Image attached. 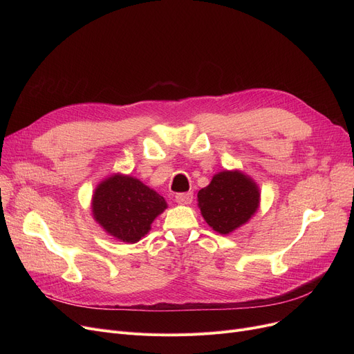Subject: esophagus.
<instances>
[{"instance_id": "obj_1", "label": "esophagus", "mask_w": 354, "mask_h": 354, "mask_svg": "<svg viewBox=\"0 0 354 354\" xmlns=\"http://www.w3.org/2000/svg\"><path fill=\"white\" fill-rule=\"evenodd\" d=\"M194 199V194L192 192H182V194H178L175 196V201L178 203H180V205H189V203L192 202Z\"/></svg>"}]
</instances>
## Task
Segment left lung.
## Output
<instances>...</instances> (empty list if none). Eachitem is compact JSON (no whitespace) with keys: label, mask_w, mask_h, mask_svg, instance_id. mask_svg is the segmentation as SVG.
Returning a JSON list of instances; mask_svg holds the SVG:
<instances>
[{"label":"left lung","mask_w":354,"mask_h":354,"mask_svg":"<svg viewBox=\"0 0 354 354\" xmlns=\"http://www.w3.org/2000/svg\"><path fill=\"white\" fill-rule=\"evenodd\" d=\"M198 207L214 231L227 235L247 224L257 212L259 189L243 172L224 171L198 192Z\"/></svg>","instance_id":"1"}]
</instances>
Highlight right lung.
I'll return each mask as SVG.
<instances>
[{
	"label": "right lung",
	"instance_id": "right-lung-1",
	"mask_svg": "<svg viewBox=\"0 0 354 354\" xmlns=\"http://www.w3.org/2000/svg\"><path fill=\"white\" fill-rule=\"evenodd\" d=\"M166 208V201L156 191L133 176L120 174L100 182L91 199V212L97 224L127 244L145 236Z\"/></svg>",
	"mask_w": 354,
	"mask_h": 354
}]
</instances>
